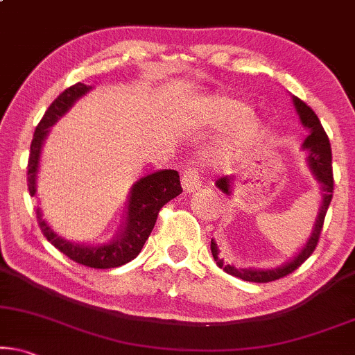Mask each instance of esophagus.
<instances>
[{
  "label": "esophagus",
  "mask_w": 355,
  "mask_h": 355,
  "mask_svg": "<svg viewBox=\"0 0 355 355\" xmlns=\"http://www.w3.org/2000/svg\"><path fill=\"white\" fill-rule=\"evenodd\" d=\"M182 187L183 190L187 193H191V191H196L198 188L201 187V177L200 173H198L196 168H187L185 172L182 175Z\"/></svg>",
  "instance_id": "obj_1"
}]
</instances>
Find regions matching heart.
Masks as SVG:
<instances>
[{"instance_id":"1","label":"heart","mask_w":355,"mask_h":355,"mask_svg":"<svg viewBox=\"0 0 355 355\" xmlns=\"http://www.w3.org/2000/svg\"><path fill=\"white\" fill-rule=\"evenodd\" d=\"M248 112V103L230 96L209 97L198 105V120L206 128H225L233 125L216 149V159L219 162L230 164L243 159L266 136V121Z\"/></svg>"}]
</instances>
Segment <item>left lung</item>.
<instances>
[{
  "instance_id": "1",
  "label": "left lung",
  "mask_w": 355,
  "mask_h": 355,
  "mask_svg": "<svg viewBox=\"0 0 355 355\" xmlns=\"http://www.w3.org/2000/svg\"><path fill=\"white\" fill-rule=\"evenodd\" d=\"M294 107L297 110V115L300 118V123L304 125V128L309 130V136H306L302 149L306 150V164L309 168L313 173L315 180L320 183L318 193H320V207L318 214L315 217V224L311 227V234L304 247L299 250V253H295V257L289 259V261L281 264L277 268H268V269H259V268H235L234 264H224V259L219 258V248L214 240H211V253L214 257V261L220 269H224L230 276L239 277V279L248 281V282H271L281 277L287 276L292 271H295L311 253L315 252L316 243H318L321 229H323V222L326 211H328L329 202L333 198V167H331V146H329V139L326 136L323 126L316 116V113L306 105L305 102H302L300 98L292 97ZM232 183L234 177H222L216 182V187L219 188L225 195H232Z\"/></svg>"
}]
</instances>
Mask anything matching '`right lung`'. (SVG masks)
Wrapping results in <instances>:
<instances>
[{
    "label": "right lung",
    "mask_w": 355,
    "mask_h": 355,
    "mask_svg": "<svg viewBox=\"0 0 355 355\" xmlns=\"http://www.w3.org/2000/svg\"><path fill=\"white\" fill-rule=\"evenodd\" d=\"M91 89L92 86H86L83 83L68 87L51 102L49 110L45 112L44 118L37 125L34 139L31 144L29 165H27V185H29L31 196H35L37 193V172H39L40 153L44 141L50 133V126H53L74 105L76 101L86 96ZM180 193V175L177 170H155L154 173L141 177L131 187L125 220L120 225V230L113 240L101 245L69 242V240L53 232V229L42 217V209L39 206H37L35 212L42 232L55 248H58L69 259L84 264V266L108 269L130 263L131 259L138 257L146 240L153 232L160 207L167 205L173 198H177Z\"/></svg>",
    "instance_id": "right-lung-1"
}]
</instances>
